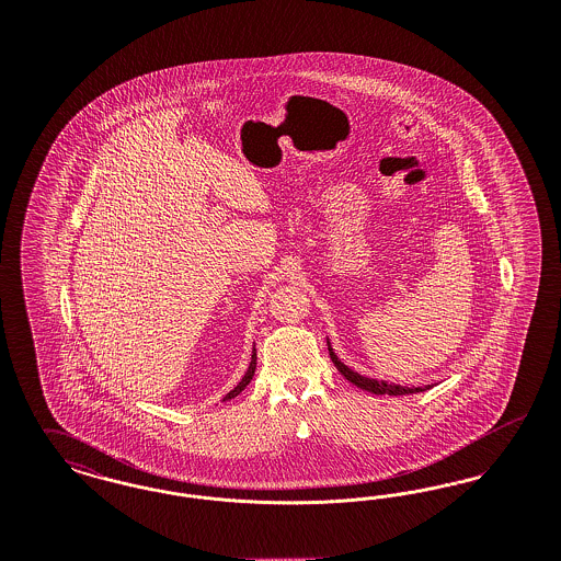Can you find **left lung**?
Returning <instances> with one entry per match:
<instances>
[{"instance_id": "obj_1", "label": "left lung", "mask_w": 561, "mask_h": 561, "mask_svg": "<svg viewBox=\"0 0 561 561\" xmlns=\"http://www.w3.org/2000/svg\"><path fill=\"white\" fill-rule=\"evenodd\" d=\"M328 351H330V357H332L334 366L339 368V373L347 378L348 382H353L355 387H359V389H364V391H370L374 396H410V393H421V391L431 389V385H427V387H401V385H389V382H385V380L366 378V376L353 373L351 368H347V366L334 355L330 343H328Z\"/></svg>"}]
</instances>
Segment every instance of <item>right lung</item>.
Wrapping results in <instances>:
<instances>
[{"mask_svg": "<svg viewBox=\"0 0 561 561\" xmlns=\"http://www.w3.org/2000/svg\"><path fill=\"white\" fill-rule=\"evenodd\" d=\"M254 370H256V348L252 351V362H250V366H248V373L243 374V378H241L240 385H238L233 391H229V393L225 396V400H233V398H238L241 391H243V389L250 385V380H252V376H254Z\"/></svg>", "mask_w": 561, "mask_h": 561, "instance_id": "obj_1", "label": "right lung"}]
</instances>
